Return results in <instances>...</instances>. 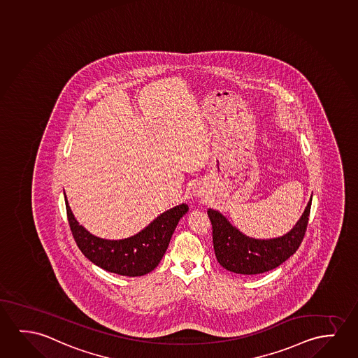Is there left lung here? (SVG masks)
Instances as JSON below:
<instances>
[{"mask_svg":"<svg viewBox=\"0 0 358 358\" xmlns=\"http://www.w3.org/2000/svg\"><path fill=\"white\" fill-rule=\"evenodd\" d=\"M313 197V196H311ZM311 198L298 223L280 238H249L224 217L222 213L208 209L213 227V246L219 264L225 270L238 275H259L273 270L289 259L301 246L306 235Z\"/></svg>","mask_w":358,"mask_h":358,"instance_id":"1","label":"left lung"}]
</instances>
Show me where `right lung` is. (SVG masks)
Wrapping results in <instances>:
<instances>
[{
    "mask_svg": "<svg viewBox=\"0 0 358 358\" xmlns=\"http://www.w3.org/2000/svg\"><path fill=\"white\" fill-rule=\"evenodd\" d=\"M65 206L69 225L81 252L101 268L129 277L146 275L160 264L177 224L188 210V206L182 203L160 214L134 236L106 240L88 233L78 224L69 207L66 196Z\"/></svg>",
    "mask_w": 358,
    "mask_h": 358,
    "instance_id": "add662e5",
    "label": "right lung"
}]
</instances>
